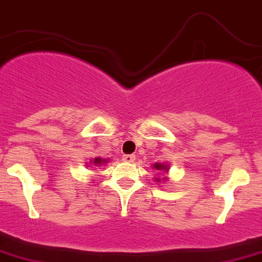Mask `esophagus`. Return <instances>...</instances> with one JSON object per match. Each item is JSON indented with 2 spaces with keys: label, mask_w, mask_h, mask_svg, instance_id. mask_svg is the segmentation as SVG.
<instances>
[{
  "label": "esophagus",
  "mask_w": 262,
  "mask_h": 262,
  "mask_svg": "<svg viewBox=\"0 0 262 262\" xmlns=\"http://www.w3.org/2000/svg\"><path fill=\"white\" fill-rule=\"evenodd\" d=\"M123 162H126V163H133L134 160H135V156L134 155H123Z\"/></svg>",
  "instance_id": "1"
}]
</instances>
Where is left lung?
I'll list each match as a JSON object with an SVG mask.
<instances>
[{"instance_id": "left-lung-1", "label": "left lung", "mask_w": 262, "mask_h": 262, "mask_svg": "<svg viewBox=\"0 0 262 262\" xmlns=\"http://www.w3.org/2000/svg\"><path fill=\"white\" fill-rule=\"evenodd\" d=\"M155 168L156 169H163V168H164V167H163L162 164H155Z\"/></svg>"}]
</instances>
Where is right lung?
Instances as JSON below:
<instances>
[{
  "label": "right lung",
  "instance_id": "right-lung-1",
  "mask_svg": "<svg viewBox=\"0 0 262 262\" xmlns=\"http://www.w3.org/2000/svg\"><path fill=\"white\" fill-rule=\"evenodd\" d=\"M100 163H103V160H102V159H99V158L94 159V164H100Z\"/></svg>",
  "mask_w": 262,
  "mask_h": 262
}]
</instances>
